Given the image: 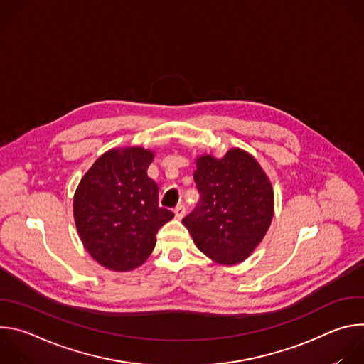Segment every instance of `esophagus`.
Returning a JSON list of instances; mask_svg holds the SVG:
<instances>
[{
    "instance_id": "esophagus-1",
    "label": "esophagus",
    "mask_w": 364,
    "mask_h": 364,
    "mask_svg": "<svg viewBox=\"0 0 364 364\" xmlns=\"http://www.w3.org/2000/svg\"><path fill=\"white\" fill-rule=\"evenodd\" d=\"M174 213H176V218L177 219H181L184 215H186V207L184 204H178L176 209H174Z\"/></svg>"
}]
</instances>
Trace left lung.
<instances>
[{
	"label": "left lung",
	"mask_w": 364,
	"mask_h": 364,
	"mask_svg": "<svg viewBox=\"0 0 364 364\" xmlns=\"http://www.w3.org/2000/svg\"><path fill=\"white\" fill-rule=\"evenodd\" d=\"M200 200L183 219L196 246L215 262L236 265L261 243L274 216V191L262 167L243 149L196 160Z\"/></svg>",
	"instance_id": "8db88e82"
}]
</instances>
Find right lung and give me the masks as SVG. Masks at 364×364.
I'll return each instance as SVG.
<instances>
[{
  "mask_svg": "<svg viewBox=\"0 0 364 364\" xmlns=\"http://www.w3.org/2000/svg\"><path fill=\"white\" fill-rule=\"evenodd\" d=\"M154 154L142 146L111 149L80 180L73 215L90 256L111 271L125 272L151 255L159 229L174 213L159 204V186L146 170Z\"/></svg>",
  "mask_w": 364,
  "mask_h": 364,
  "instance_id": "obj_1",
  "label": "right lung"
}]
</instances>
